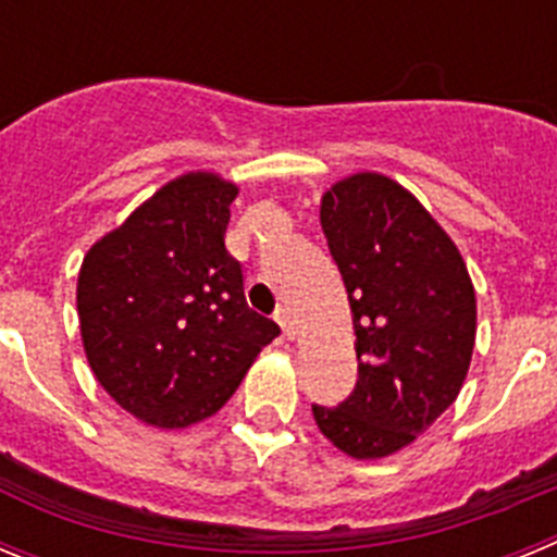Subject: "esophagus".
I'll return each instance as SVG.
<instances>
[{
    "label": "esophagus",
    "mask_w": 557,
    "mask_h": 557,
    "mask_svg": "<svg viewBox=\"0 0 557 557\" xmlns=\"http://www.w3.org/2000/svg\"><path fill=\"white\" fill-rule=\"evenodd\" d=\"M275 321H278V326L284 329V334H287V337H295V321H293V312H289V307L275 309Z\"/></svg>",
    "instance_id": "obj_1"
}]
</instances>
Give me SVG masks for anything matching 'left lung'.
I'll return each instance as SVG.
<instances>
[{
  "label": "left lung",
  "mask_w": 557,
  "mask_h": 557,
  "mask_svg": "<svg viewBox=\"0 0 557 557\" xmlns=\"http://www.w3.org/2000/svg\"><path fill=\"white\" fill-rule=\"evenodd\" d=\"M321 225L348 293L359 379L339 407H312L314 424L343 455L382 460L416 444L460 393L474 284L451 236L382 172L334 181Z\"/></svg>",
  "instance_id": "obj_1"
}]
</instances>
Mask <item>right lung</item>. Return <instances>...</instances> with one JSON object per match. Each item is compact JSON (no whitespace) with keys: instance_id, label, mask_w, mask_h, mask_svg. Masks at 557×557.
Instances as JSON below:
<instances>
[{"instance_id":"right-lung-1","label":"right lung","mask_w":557,"mask_h":557,"mask_svg":"<svg viewBox=\"0 0 557 557\" xmlns=\"http://www.w3.org/2000/svg\"><path fill=\"white\" fill-rule=\"evenodd\" d=\"M236 191L220 172H184L83 256L77 318L88 366L122 410L159 430L214 416L278 337L248 309L243 270L225 250Z\"/></svg>"}]
</instances>
